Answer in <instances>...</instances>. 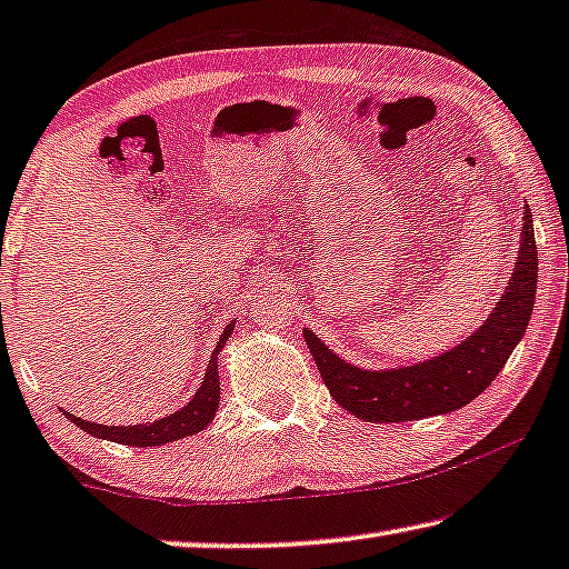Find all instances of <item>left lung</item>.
<instances>
[{
  "mask_svg": "<svg viewBox=\"0 0 569 569\" xmlns=\"http://www.w3.org/2000/svg\"><path fill=\"white\" fill-rule=\"evenodd\" d=\"M537 241L527 206L521 223L519 257L501 302L473 336L448 353L415 366L389 371H366L346 363L322 340L305 328V343L318 371L340 407L363 422H412L432 415H448L488 389L521 336L527 333L537 295Z\"/></svg>",
  "mask_w": 569,
  "mask_h": 569,
  "instance_id": "obj_1",
  "label": "left lung"
}]
</instances>
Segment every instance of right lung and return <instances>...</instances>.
I'll return each mask as SVG.
<instances>
[{
  "mask_svg": "<svg viewBox=\"0 0 569 569\" xmlns=\"http://www.w3.org/2000/svg\"><path fill=\"white\" fill-rule=\"evenodd\" d=\"M233 330V320L226 326V330L218 338L216 353L211 356V363H208L203 381L196 391V397L188 401L186 407L178 409L162 419H154V422H144V425H129V427H109V425H96V422H86V419L76 417L71 412H63L73 425L81 427L83 432H89L99 440H111V442H121V445H134V448H154V445H168L172 440H180V437L196 435L200 430H206L211 425V419L216 417L218 409V397H221V389H218V363L216 356L221 351L226 340L231 338Z\"/></svg>",
  "mask_w": 569,
  "mask_h": 569,
  "instance_id": "1",
  "label": "right lung"
}]
</instances>
